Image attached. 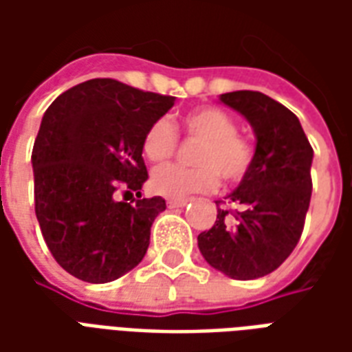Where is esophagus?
Segmentation results:
<instances>
[{"label": "esophagus", "mask_w": 352, "mask_h": 352, "mask_svg": "<svg viewBox=\"0 0 352 352\" xmlns=\"http://www.w3.org/2000/svg\"><path fill=\"white\" fill-rule=\"evenodd\" d=\"M186 204H188V199H184V198H169L168 199L169 209H175V207H184Z\"/></svg>", "instance_id": "obj_1"}]
</instances>
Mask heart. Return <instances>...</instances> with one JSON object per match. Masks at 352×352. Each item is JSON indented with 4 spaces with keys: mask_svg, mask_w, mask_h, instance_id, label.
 I'll return each mask as SVG.
<instances>
[{
    "mask_svg": "<svg viewBox=\"0 0 352 352\" xmlns=\"http://www.w3.org/2000/svg\"><path fill=\"white\" fill-rule=\"evenodd\" d=\"M179 128L186 138L198 139L201 145L194 154L198 168L184 169L160 166L151 175V188L166 198H184L196 192H211L224 183H239L254 160L249 139L237 133L234 116L219 107H198L184 113ZM143 154L148 162H168L177 148V131L166 118L154 120L143 135Z\"/></svg>",
    "mask_w": 352,
    "mask_h": 352,
    "instance_id": "heart-1",
    "label": "heart"
}]
</instances>
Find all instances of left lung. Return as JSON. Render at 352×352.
<instances>
[{
    "label": "left lung",
    "instance_id": "8db88e82",
    "mask_svg": "<svg viewBox=\"0 0 352 352\" xmlns=\"http://www.w3.org/2000/svg\"><path fill=\"white\" fill-rule=\"evenodd\" d=\"M221 101L249 120L254 160L228 196L236 211L219 207L213 228L198 236L207 264L232 279L251 280L277 270L294 251L311 201L313 148L298 116L252 90L222 94Z\"/></svg>",
    "mask_w": 352,
    "mask_h": 352
}]
</instances>
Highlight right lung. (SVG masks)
<instances>
[{
  "instance_id": "obj_1",
  "label": "right lung",
  "mask_w": 352,
  "mask_h": 352,
  "mask_svg": "<svg viewBox=\"0 0 352 352\" xmlns=\"http://www.w3.org/2000/svg\"><path fill=\"white\" fill-rule=\"evenodd\" d=\"M173 96L92 79L60 94L35 138V214L45 243L65 272L109 283L143 260L160 196L141 198L146 128L173 107ZM118 190L135 191L130 204Z\"/></svg>"
}]
</instances>
